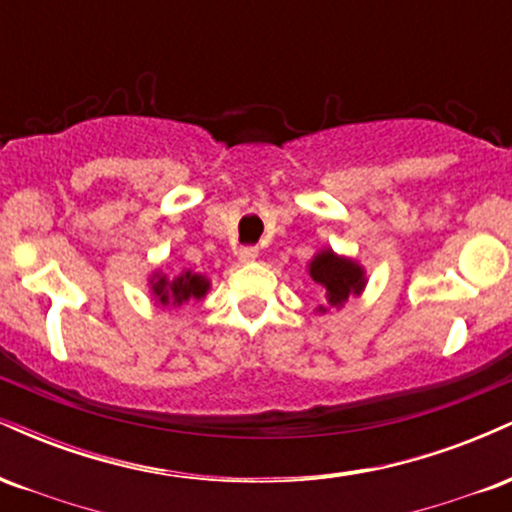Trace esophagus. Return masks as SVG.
Here are the masks:
<instances>
[{
    "mask_svg": "<svg viewBox=\"0 0 512 512\" xmlns=\"http://www.w3.org/2000/svg\"><path fill=\"white\" fill-rule=\"evenodd\" d=\"M257 255H260V250H257L255 245H245V248L238 250V260L240 262H255Z\"/></svg>",
    "mask_w": 512,
    "mask_h": 512,
    "instance_id": "esophagus-1",
    "label": "esophagus"
}]
</instances>
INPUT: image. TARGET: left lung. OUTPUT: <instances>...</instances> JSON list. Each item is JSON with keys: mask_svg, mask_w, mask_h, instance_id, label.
Listing matches in <instances>:
<instances>
[{"mask_svg": "<svg viewBox=\"0 0 512 512\" xmlns=\"http://www.w3.org/2000/svg\"><path fill=\"white\" fill-rule=\"evenodd\" d=\"M310 276L317 284L325 286L332 305H342L349 298V293H358L363 289L361 267L349 260H342L332 250L320 252L310 262Z\"/></svg>", "mask_w": 512, "mask_h": 512, "instance_id": "8db88e82", "label": "left lung"}]
</instances>
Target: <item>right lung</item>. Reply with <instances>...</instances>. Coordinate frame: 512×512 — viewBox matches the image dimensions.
<instances>
[{
	"label": "right lung",
	"instance_id": "obj_1",
	"mask_svg": "<svg viewBox=\"0 0 512 512\" xmlns=\"http://www.w3.org/2000/svg\"><path fill=\"white\" fill-rule=\"evenodd\" d=\"M207 289H209V281L192 272H185L182 276H178L170 286L166 279H161L158 284H154V291L156 296H161V303H168V298H173L175 303L187 301V298H202L204 293H207Z\"/></svg>",
	"mask_w": 512,
	"mask_h": 512
}]
</instances>
